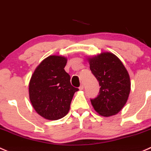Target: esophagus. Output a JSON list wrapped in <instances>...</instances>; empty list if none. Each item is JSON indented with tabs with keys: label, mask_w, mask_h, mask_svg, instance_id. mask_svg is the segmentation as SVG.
Wrapping results in <instances>:
<instances>
[{
	"label": "esophagus",
	"mask_w": 151,
	"mask_h": 151,
	"mask_svg": "<svg viewBox=\"0 0 151 151\" xmlns=\"http://www.w3.org/2000/svg\"><path fill=\"white\" fill-rule=\"evenodd\" d=\"M79 89H80V90H83L84 89V85L83 84H81V85H80V88H79Z\"/></svg>",
	"instance_id": "esophagus-1"
}]
</instances>
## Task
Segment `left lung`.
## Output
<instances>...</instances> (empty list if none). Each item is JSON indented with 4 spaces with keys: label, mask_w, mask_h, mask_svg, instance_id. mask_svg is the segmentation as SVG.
Listing matches in <instances>:
<instances>
[{
    "label": "left lung",
    "mask_w": 151,
    "mask_h": 151,
    "mask_svg": "<svg viewBox=\"0 0 151 151\" xmlns=\"http://www.w3.org/2000/svg\"><path fill=\"white\" fill-rule=\"evenodd\" d=\"M88 60L90 70L101 86L99 95L90 99L91 104L103 116L115 115L129 97L131 83L128 71L119 58L111 53H102Z\"/></svg>",
    "instance_id": "1"
}]
</instances>
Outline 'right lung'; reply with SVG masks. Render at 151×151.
Masks as SVG:
<instances>
[{
  "label": "right lung",
  "mask_w": 151,
  "mask_h": 151,
  "mask_svg": "<svg viewBox=\"0 0 151 151\" xmlns=\"http://www.w3.org/2000/svg\"><path fill=\"white\" fill-rule=\"evenodd\" d=\"M67 58L50 55L43 60L32 75L29 99L36 112L48 120H58L69 112L75 92L70 76L64 70Z\"/></svg>",
  "instance_id": "right-lung-1"
}]
</instances>
